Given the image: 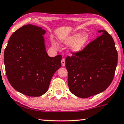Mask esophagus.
I'll return each instance as SVG.
<instances>
[{
	"mask_svg": "<svg viewBox=\"0 0 124 124\" xmlns=\"http://www.w3.org/2000/svg\"><path fill=\"white\" fill-rule=\"evenodd\" d=\"M61 63H62V65L63 66H65V59H62V61H61Z\"/></svg>",
	"mask_w": 124,
	"mask_h": 124,
	"instance_id": "obj_1",
	"label": "esophagus"
}]
</instances>
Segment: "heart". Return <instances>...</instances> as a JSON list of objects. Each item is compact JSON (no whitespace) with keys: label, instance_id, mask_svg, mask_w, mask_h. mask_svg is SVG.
<instances>
[{"label":"heart","instance_id":"obj_1","mask_svg":"<svg viewBox=\"0 0 124 124\" xmlns=\"http://www.w3.org/2000/svg\"><path fill=\"white\" fill-rule=\"evenodd\" d=\"M89 40V35L87 33H75L61 40L62 44L67 46H71L70 50L73 53H77L81 51L85 46L88 43ZM53 45L55 48H57V44L54 41H52Z\"/></svg>","mask_w":124,"mask_h":124}]
</instances>
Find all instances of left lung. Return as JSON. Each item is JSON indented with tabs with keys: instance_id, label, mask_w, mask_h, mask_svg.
<instances>
[{
	"instance_id": "obj_1",
	"label": "left lung",
	"mask_w": 124,
	"mask_h": 124,
	"mask_svg": "<svg viewBox=\"0 0 124 124\" xmlns=\"http://www.w3.org/2000/svg\"><path fill=\"white\" fill-rule=\"evenodd\" d=\"M83 50L66 58L68 85L74 95L87 98L106 89L112 82L118 54L111 36L106 31Z\"/></svg>"
}]
</instances>
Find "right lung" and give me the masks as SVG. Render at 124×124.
<instances>
[{"label": "right lung", "instance_id": "right-lung-1", "mask_svg": "<svg viewBox=\"0 0 124 124\" xmlns=\"http://www.w3.org/2000/svg\"><path fill=\"white\" fill-rule=\"evenodd\" d=\"M45 30L28 24L13 33L4 50L6 73L10 84L20 93L40 96L48 89L55 72L61 67L62 56L50 57L43 35Z\"/></svg>", "mask_w": 124, "mask_h": 124}]
</instances>
